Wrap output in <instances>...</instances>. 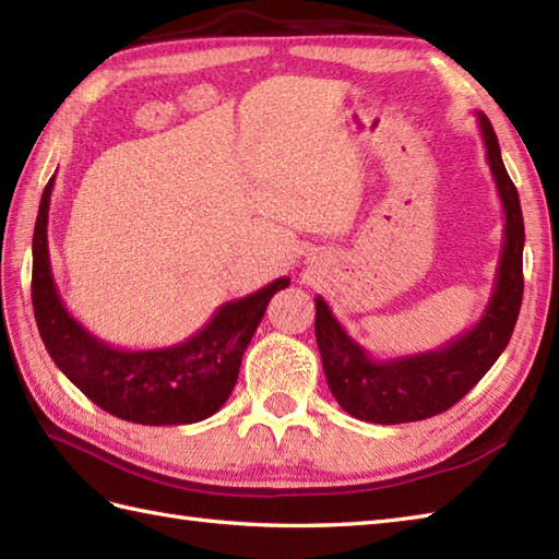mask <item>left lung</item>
<instances>
[{"label": "left lung", "instance_id": "1", "mask_svg": "<svg viewBox=\"0 0 559 559\" xmlns=\"http://www.w3.org/2000/svg\"><path fill=\"white\" fill-rule=\"evenodd\" d=\"M478 127L504 211L495 288L478 322L432 350L377 360L348 336L322 295L314 298V336L326 384L353 418L399 425L444 413L480 382L512 338L524 295V216L502 163L500 141L483 112H478Z\"/></svg>", "mask_w": 559, "mask_h": 559}]
</instances>
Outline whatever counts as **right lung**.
I'll list each match as a JSON object with an SVG mask.
<instances>
[{
    "mask_svg": "<svg viewBox=\"0 0 559 559\" xmlns=\"http://www.w3.org/2000/svg\"><path fill=\"white\" fill-rule=\"evenodd\" d=\"M55 175L47 182L33 233L31 298L40 338L55 365L96 406L139 425H192L211 418L235 389L242 355L266 312L269 300L288 288L283 276L257 293L221 305L206 326L175 346L124 350L93 336L59 298L47 211Z\"/></svg>",
    "mask_w": 559,
    "mask_h": 559,
    "instance_id": "add662e5",
    "label": "right lung"
}]
</instances>
